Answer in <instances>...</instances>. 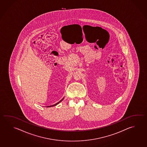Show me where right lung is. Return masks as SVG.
Instances as JSON below:
<instances>
[{"label": "right lung", "instance_id": "obj_1", "mask_svg": "<svg viewBox=\"0 0 147 147\" xmlns=\"http://www.w3.org/2000/svg\"><path fill=\"white\" fill-rule=\"evenodd\" d=\"M63 99H64V98H63L59 102H58L57 103H56V104H55L53 105H51V106H47V107H53V106H56V105H57L59 104V103L60 102H61L63 100Z\"/></svg>", "mask_w": 147, "mask_h": 147}]
</instances>
